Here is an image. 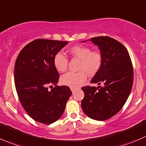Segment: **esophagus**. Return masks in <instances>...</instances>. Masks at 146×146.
<instances>
[{
	"label": "esophagus",
	"mask_w": 146,
	"mask_h": 146,
	"mask_svg": "<svg viewBox=\"0 0 146 146\" xmlns=\"http://www.w3.org/2000/svg\"><path fill=\"white\" fill-rule=\"evenodd\" d=\"M70 89H71V91L72 92H74V90L75 89H76V88H74V87H70Z\"/></svg>",
	"instance_id": "34e87169"
}]
</instances>
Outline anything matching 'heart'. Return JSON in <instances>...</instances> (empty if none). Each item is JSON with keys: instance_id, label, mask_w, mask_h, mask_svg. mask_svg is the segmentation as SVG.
<instances>
[{"instance_id": "heart-1", "label": "heart", "mask_w": 146, "mask_h": 146, "mask_svg": "<svg viewBox=\"0 0 146 146\" xmlns=\"http://www.w3.org/2000/svg\"><path fill=\"white\" fill-rule=\"evenodd\" d=\"M72 58L77 59L79 62L77 66V72H68L60 79L63 85L70 87H77L82 85L86 79V74L92 76L100 70L103 58L100 52L92 51L87 46L75 45L69 50ZM53 63L59 72H64L68 67V60L63 53L59 52L54 55Z\"/></svg>"}]
</instances>
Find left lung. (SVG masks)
Masks as SVG:
<instances>
[{
  "label": "left lung",
  "mask_w": 146,
  "mask_h": 146,
  "mask_svg": "<svg viewBox=\"0 0 146 146\" xmlns=\"http://www.w3.org/2000/svg\"><path fill=\"white\" fill-rule=\"evenodd\" d=\"M89 40L99 47L103 58L100 70L91 82L103 86L82 87L84 97L81 106L88 117L105 121L116 115L126 102L132 89L133 70L128 51L119 41L106 36Z\"/></svg>",
  "instance_id": "obj_1"
}]
</instances>
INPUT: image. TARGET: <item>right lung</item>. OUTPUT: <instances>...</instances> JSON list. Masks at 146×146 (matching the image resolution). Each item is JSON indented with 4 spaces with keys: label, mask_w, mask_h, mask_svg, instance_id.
Masks as SVG:
<instances>
[{
    "label": "right lung",
    "mask_w": 146,
    "mask_h": 146,
    "mask_svg": "<svg viewBox=\"0 0 146 146\" xmlns=\"http://www.w3.org/2000/svg\"><path fill=\"white\" fill-rule=\"evenodd\" d=\"M68 43L37 39L23 48L17 57L14 82L20 102L27 114L37 122L50 124L58 120L72 95L70 87L58 86L54 57ZM55 87L50 91L49 86Z\"/></svg>",
    "instance_id": "add662e5"
}]
</instances>
